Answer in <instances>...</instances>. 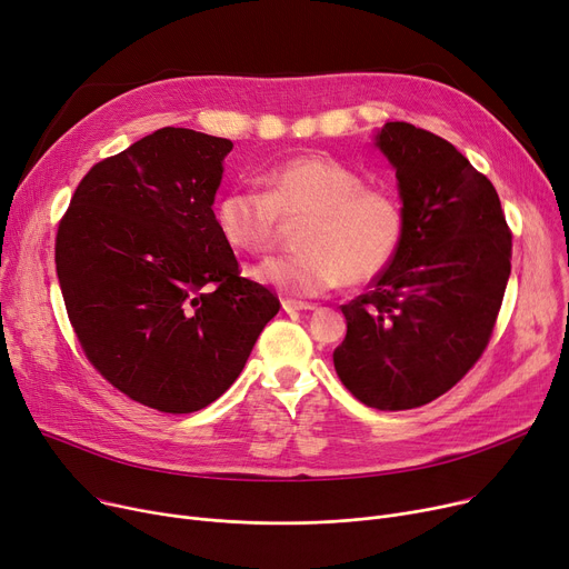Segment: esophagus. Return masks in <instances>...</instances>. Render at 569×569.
Returning <instances> with one entry per match:
<instances>
[{"label": "esophagus", "instance_id": "esophagus-1", "mask_svg": "<svg viewBox=\"0 0 569 569\" xmlns=\"http://www.w3.org/2000/svg\"><path fill=\"white\" fill-rule=\"evenodd\" d=\"M281 307H283V311H311L313 309V305H309V302H300V300H283L281 302Z\"/></svg>", "mask_w": 569, "mask_h": 569}]
</instances>
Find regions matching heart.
I'll return each instance as SVG.
<instances>
[{
    "mask_svg": "<svg viewBox=\"0 0 569 569\" xmlns=\"http://www.w3.org/2000/svg\"><path fill=\"white\" fill-rule=\"evenodd\" d=\"M264 191L232 189L214 204L223 242L247 256L274 249L283 226L306 221L297 232V256L272 258L256 279L295 297H313L348 281L378 279L397 258L406 214L387 189L367 187L365 177L330 157H295L262 174Z\"/></svg>",
    "mask_w": 569,
    "mask_h": 569,
    "instance_id": "b5f03b06",
    "label": "heart"
}]
</instances>
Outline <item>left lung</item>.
Here are the masks:
<instances>
[{
	"label": "left lung",
	"mask_w": 569,
	"mask_h": 569,
	"mask_svg": "<svg viewBox=\"0 0 569 569\" xmlns=\"http://www.w3.org/2000/svg\"><path fill=\"white\" fill-rule=\"evenodd\" d=\"M376 144L397 168L406 234L392 264L341 307L335 369L365 406L408 410L452 390L487 350L512 230L493 184L452 142L387 122Z\"/></svg>",
	"instance_id": "8db88e82"
}]
</instances>
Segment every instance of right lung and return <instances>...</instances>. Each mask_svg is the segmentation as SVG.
I'll use <instances>...</instances> for the list:
<instances>
[{"label":"right lung","mask_w":569,"mask_h":569,"mask_svg":"<svg viewBox=\"0 0 569 569\" xmlns=\"http://www.w3.org/2000/svg\"><path fill=\"white\" fill-rule=\"evenodd\" d=\"M230 149L159 129L89 168L57 226V279L84 357L159 412L217 401L281 307L242 277L214 223Z\"/></svg>","instance_id":"add662e5"}]
</instances>
